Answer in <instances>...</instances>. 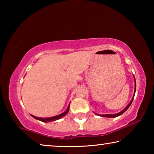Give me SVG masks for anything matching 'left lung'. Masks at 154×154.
<instances>
[{"mask_svg":"<svg viewBox=\"0 0 154 154\" xmlns=\"http://www.w3.org/2000/svg\"><path fill=\"white\" fill-rule=\"evenodd\" d=\"M134 76V75H133ZM134 94H133V96H132V98L131 101H130V103L126 107H125L123 110H122V111L119 112V113H116V114H105V115H100V114H98V113H94L96 115H98V116H101V117H105V118H116V117H118L119 116H121L122 114H123L125 111H126L130 107V106L131 105V104L132 103V101H133V99H134V95H135V92H136V81H135V77L134 76Z\"/></svg>","mask_w":154,"mask_h":154,"instance_id":"8db88e82","label":"left lung"}]
</instances>
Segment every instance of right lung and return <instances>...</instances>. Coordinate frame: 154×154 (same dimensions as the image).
Returning a JSON list of instances; mask_svg holds the SVG:
<instances>
[{"label": "right lung", "mask_w": 154, "mask_h": 154, "mask_svg": "<svg viewBox=\"0 0 154 154\" xmlns=\"http://www.w3.org/2000/svg\"><path fill=\"white\" fill-rule=\"evenodd\" d=\"M69 107H70V103H69V106H68L66 110L64 112H63V113H62L61 114H59V115H58V116L50 117V118H38V117L32 116V115H31V116H32L33 118H35L36 119H38V120H39L41 122H50L56 121V120H58V119H61L62 118H63V117L66 116V115L68 113V112L69 111Z\"/></svg>", "instance_id": "right-lung-1"}]
</instances>
